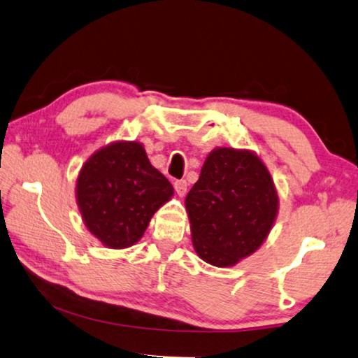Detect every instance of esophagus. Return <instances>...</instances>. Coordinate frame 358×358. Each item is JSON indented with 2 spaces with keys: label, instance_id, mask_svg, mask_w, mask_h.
I'll use <instances>...</instances> for the list:
<instances>
[{
  "label": "esophagus",
  "instance_id": "obj_1",
  "mask_svg": "<svg viewBox=\"0 0 358 358\" xmlns=\"http://www.w3.org/2000/svg\"><path fill=\"white\" fill-rule=\"evenodd\" d=\"M173 187H175V192H177L180 197H185L186 196V192H187L186 180H177L173 183Z\"/></svg>",
  "mask_w": 358,
  "mask_h": 358
}]
</instances>
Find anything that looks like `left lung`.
<instances>
[{
    "label": "left lung",
    "instance_id": "left-lung-1",
    "mask_svg": "<svg viewBox=\"0 0 358 358\" xmlns=\"http://www.w3.org/2000/svg\"><path fill=\"white\" fill-rule=\"evenodd\" d=\"M192 244L217 268L252 255L269 235L278 197L263 161L249 150H213L186 196Z\"/></svg>",
    "mask_w": 358,
    "mask_h": 358
}]
</instances>
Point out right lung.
<instances>
[{"label":"right lung","mask_w":358,"mask_h":358,"mask_svg":"<svg viewBox=\"0 0 358 358\" xmlns=\"http://www.w3.org/2000/svg\"><path fill=\"white\" fill-rule=\"evenodd\" d=\"M173 187L147 158L139 142H113L81 169L76 201L87 230L109 249L139 241Z\"/></svg>","instance_id":"1"}]
</instances>
